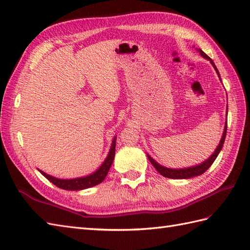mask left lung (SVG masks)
I'll use <instances>...</instances> for the list:
<instances>
[{"instance_id": "left-lung-1", "label": "left lung", "mask_w": 250, "mask_h": 250, "mask_svg": "<svg viewBox=\"0 0 250 250\" xmlns=\"http://www.w3.org/2000/svg\"><path fill=\"white\" fill-rule=\"evenodd\" d=\"M197 51L199 52V54L204 57V59L208 60V62H211V65L213 66V68L215 69V71L218 75V78L220 80V75H219V72L217 70V68L215 66V63L213 62V61L208 57L204 51L200 50V49H196ZM222 81V80H220ZM228 116V105H227V112H226V117ZM226 133H227V121H226L225 124V127H224V132H223V136L222 138H220V142L218 144V146L216 147V149L214 150V152L208 156V158L202 162V163L200 164H197V165H194V166H190V167H184V168H168V167H165L163 165L159 164L158 162H156L153 158H151L148 153H147V156L149 161L151 162V164L154 166V168L156 170H158L162 176L165 177V178H169V179H190L193 177H197V176H200L204 173L205 171H207L208 168H210V166L213 164V162L216 160L217 155L219 154L220 150L223 149V146H224V143H225V138H226Z\"/></svg>"}]
</instances>
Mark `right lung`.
<instances>
[{
	"mask_svg": "<svg viewBox=\"0 0 250 250\" xmlns=\"http://www.w3.org/2000/svg\"><path fill=\"white\" fill-rule=\"evenodd\" d=\"M116 138H117V136H114L111 148H109L107 156L105 158V160L103 161V163L99 166L98 169H96L94 172L89 173V175H87V176L73 178V179H60V178L48 175V173H45L44 171L38 169V168L37 169L43 177L48 179L50 182H52L54 185H56L57 188H60L62 189L82 190V189L96 187V185L100 184L103 180L105 179L109 168H111V166L113 164L114 156H115V148H116Z\"/></svg>",
	"mask_w": 250,
	"mask_h": 250,
	"instance_id": "1",
	"label": "right lung"
}]
</instances>
